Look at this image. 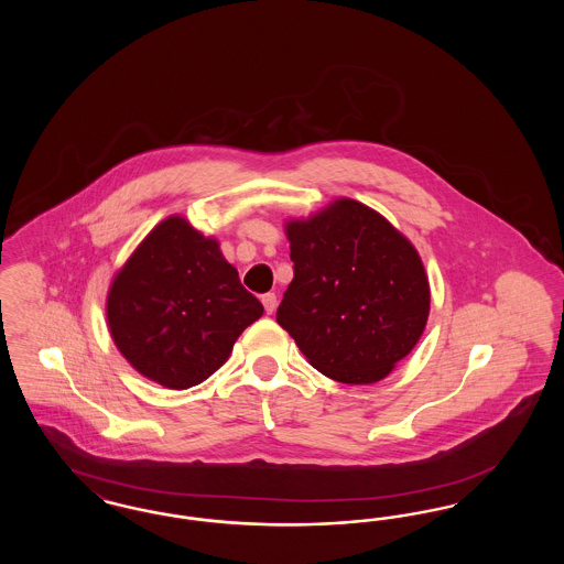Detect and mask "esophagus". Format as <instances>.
<instances>
[{
	"label": "esophagus",
	"mask_w": 564,
	"mask_h": 564,
	"mask_svg": "<svg viewBox=\"0 0 564 564\" xmlns=\"http://www.w3.org/2000/svg\"><path fill=\"white\" fill-rule=\"evenodd\" d=\"M262 304H264V311H267V315H272V313H274V308H276V295H262Z\"/></svg>",
	"instance_id": "34e87169"
}]
</instances>
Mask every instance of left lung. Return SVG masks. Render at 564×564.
<instances>
[{"mask_svg": "<svg viewBox=\"0 0 564 564\" xmlns=\"http://www.w3.org/2000/svg\"><path fill=\"white\" fill-rule=\"evenodd\" d=\"M294 279L276 311L322 375L345 384L387 378L421 340L430 279L416 247L352 198L288 219Z\"/></svg>", "mask_w": 564, "mask_h": 564, "instance_id": "8db88e82", "label": "left lung"}]
</instances>
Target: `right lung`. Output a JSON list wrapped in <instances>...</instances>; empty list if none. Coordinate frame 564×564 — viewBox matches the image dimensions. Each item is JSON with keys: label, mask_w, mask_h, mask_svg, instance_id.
Instances as JSON below:
<instances>
[{"label": "right lung", "mask_w": 564, "mask_h": 564, "mask_svg": "<svg viewBox=\"0 0 564 564\" xmlns=\"http://www.w3.org/2000/svg\"><path fill=\"white\" fill-rule=\"evenodd\" d=\"M264 306L239 281L214 237L169 215L111 279L106 315L113 345L166 389H189L230 357Z\"/></svg>", "instance_id": "obj_1"}]
</instances>
